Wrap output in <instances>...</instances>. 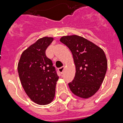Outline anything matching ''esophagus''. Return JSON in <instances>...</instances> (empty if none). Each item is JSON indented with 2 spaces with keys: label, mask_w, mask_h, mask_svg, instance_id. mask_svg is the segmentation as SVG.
I'll return each mask as SVG.
<instances>
[{
  "label": "esophagus",
  "mask_w": 123,
  "mask_h": 123,
  "mask_svg": "<svg viewBox=\"0 0 123 123\" xmlns=\"http://www.w3.org/2000/svg\"><path fill=\"white\" fill-rule=\"evenodd\" d=\"M64 66H62V67L59 68V69H58V71H59V73H62L64 71Z\"/></svg>",
  "instance_id": "obj_1"
}]
</instances>
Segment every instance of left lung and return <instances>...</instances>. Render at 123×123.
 Returning <instances> with one entry per match:
<instances>
[{
    "label": "left lung",
    "instance_id": "1",
    "mask_svg": "<svg viewBox=\"0 0 123 123\" xmlns=\"http://www.w3.org/2000/svg\"><path fill=\"white\" fill-rule=\"evenodd\" d=\"M60 41L71 50L76 68L75 78L68 84L69 89L79 97H91L99 89L107 72L105 52L79 36H63Z\"/></svg>",
    "mask_w": 123,
    "mask_h": 123
}]
</instances>
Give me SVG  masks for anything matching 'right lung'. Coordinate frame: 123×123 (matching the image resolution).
Listing matches in <instances>:
<instances>
[{
	"label": "right lung",
	"instance_id": "right-lung-1",
	"mask_svg": "<svg viewBox=\"0 0 123 123\" xmlns=\"http://www.w3.org/2000/svg\"><path fill=\"white\" fill-rule=\"evenodd\" d=\"M53 37L40 38L22 53L18 64L20 82L32 101L39 105H47L54 99L59 79L46 50Z\"/></svg>",
	"mask_w": 123,
	"mask_h": 123
}]
</instances>
